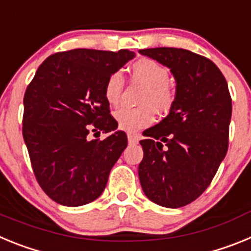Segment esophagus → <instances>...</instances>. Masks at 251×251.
Wrapping results in <instances>:
<instances>
[{
	"label": "esophagus",
	"mask_w": 251,
	"mask_h": 251,
	"mask_svg": "<svg viewBox=\"0 0 251 251\" xmlns=\"http://www.w3.org/2000/svg\"><path fill=\"white\" fill-rule=\"evenodd\" d=\"M139 138H141V137H139L138 134H132V133L128 134V142H129L130 145H136V143H138Z\"/></svg>",
	"instance_id": "obj_1"
}]
</instances>
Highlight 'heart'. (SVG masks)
<instances>
[{"instance_id":"heart-1","label":"heart","mask_w":251,"mask_h":251,"mask_svg":"<svg viewBox=\"0 0 251 251\" xmlns=\"http://www.w3.org/2000/svg\"><path fill=\"white\" fill-rule=\"evenodd\" d=\"M134 81L143 84L146 90L141 97L138 108H121L114 113L119 128L127 132H137L154 122V110L167 113L175 101V92L167 83L170 72L165 65L148 57H142L129 68ZM123 92L121 73H113L104 84V98L110 105H118Z\"/></svg>"}]
</instances>
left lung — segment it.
I'll use <instances>...</instances> for the list:
<instances>
[{"instance_id": "1", "label": "left lung", "mask_w": 251, "mask_h": 251, "mask_svg": "<svg viewBox=\"0 0 251 251\" xmlns=\"http://www.w3.org/2000/svg\"><path fill=\"white\" fill-rule=\"evenodd\" d=\"M139 54L167 66L176 80L170 113L139 142L142 190L157 205L182 207L208 187L226 156L232 109L229 88L211 60L192 51L154 48Z\"/></svg>"}]
</instances>
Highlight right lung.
I'll use <instances>...</instances> for the list:
<instances>
[{
  "label": "right lung",
  "mask_w": 251,
  "mask_h": 251,
  "mask_svg": "<svg viewBox=\"0 0 251 251\" xmlns=\"http://www.w3.org/2000/svg\"><path fill=\"white\" fill-rule=\"evenodd\" d=\"M134 56L129 50L57 52L39 66L27 86L24 141L37 182L55 202L75 207L103 194L110 170L128 143L109 114L104 84ZM89 124L110 136L89 141Z\"/></svg>",
  "instance_id": "right-lung-1"
}]
</instances>
